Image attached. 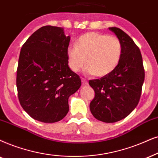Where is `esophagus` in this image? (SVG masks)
Instances as JSON below:
<instances>
[{"mask_svg":"<svg viewBox=\"0 0 158 158\" xmlns=\"http://www.w3.org/2000/svg\"><path fill=\"white\" fill-rule=\"evenodd\" d=\"M81 82H82L83 85H88V81L86 79H84V78H81Z\"/></svg>","mask_w":158,"mask_h":158,"instance_id":"1","label":"esophagus"}]
</instances>
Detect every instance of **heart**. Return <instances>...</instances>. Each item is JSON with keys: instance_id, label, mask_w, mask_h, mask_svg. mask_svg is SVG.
Returning a JSON list of instances; mask_svg holds the SVG:
<instances>
[{"instance_id": "b5f03b06", "label": "heart", "mask_w": 158, "mask_h": 158, "mask_svg": "<svg viewBox=\"0 0 158 158\" xmlns=\"http://www.w3.org/2000/svg\"><path fill=\"white\" fill-rule=\"evenodd\" d=\"M123 47L118 38L97 32L81 35L74 47L66 50L68 65L78 72L85 63V71L101 77L112 72L120 61Z\"/></svg>"}]
</instances>
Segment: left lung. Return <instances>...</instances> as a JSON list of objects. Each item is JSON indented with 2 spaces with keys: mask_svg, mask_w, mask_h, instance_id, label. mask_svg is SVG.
<instances>
[{
  "mask_svg": "<svg viewBox=\"0 0 158 158\" xmlns=\"http://www.w3.org/2000/svg\"><path fill=\"white\" fill-rule=\"evenodd\" d=\"M109 29L121 41L123 53L112 72L89 81L95 91L89 104L92 114L104 123H115L128 116L139 103L144 81V69L140 49L127 33L118 27Z\"/></svg>",
  "mask_w": 158,
  "mask_h": 158,
  "instance_id": "8db88e82",
  "label": "left lung"
}]
</instances>
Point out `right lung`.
<instances>
[{"label":"right lung","instance_id":"add662e5","mask_svg":"<svg viewBox=\"0 0 158 158\" xmlns=\"http://www.w3.org/2000/svg\"><path fill=\"white\" fill-rule=\"evenodd\" d=\"M70 36L63 28L47 25L23 45L17 70V88L23 109L35 120L52 123L69 112V98L81 79L68 65Z\"/></svg>","mask_w":158,"mask_h":158}]
</instances>
